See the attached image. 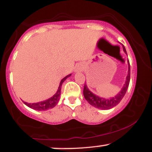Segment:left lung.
<instances>
[{"instance_id":"obj_1","label":"left lung","mask_w":152,"mask_h":152,"mask_svg":"<svg viewBox=\"0 0 152 152\" xmlns=\"http://www.w3.org/2000/svg\"><path fill=\"white\" fill-rule=\"evenodd\" d=\"M123 50L125 53H126V50L125 47L123 46ZM128 62V74L126 78V81H125V83L124 84L123 87L118 93L116 94V96L114 97H111L109 99H105L103 98V97H100L99 96L96 95L92 93L91 91L88 89V88L87 87L86 83H85L84 88H83V96H84V98L86 99V100L88 102L91 106H94L95 108L100 109H109L111 108L116 106L117 104H119V102H121V99H123V97L124 96L125 94H126L127 88H128L129 85V81H130V64L129 60L127 61Z\"/></svg>"}]
</instances>
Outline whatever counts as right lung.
Listing matches in <instances>:
<instances>
[{
  "label": "right lung",
  "mask_w": 152,
  "mask_h": 152,
  "mask_svg": "<svg viewBox=\"0 0 152 152\" xmlns=\"http://www.w3.org/2000/svg\"><path fill=\"white\" fill-rule=\"evenodd\" d=\"M71 74L68 75L64 77L63 79L61 81L60 84H59L58 88L57 90L56 93L52 97H50L48 99H46V100L43 101V102H40L37 103H33V104H31V103H27L25 102H23L24 104H26V106H28L31 109H33L34 110H37V111H46V110L52 109L54 106L58 104L59 98H60L61 92V86L63 83L65 81V80L69 76H71Z\"/></svg>",
  "instance_id": "add662e5"
}]
</instances>
